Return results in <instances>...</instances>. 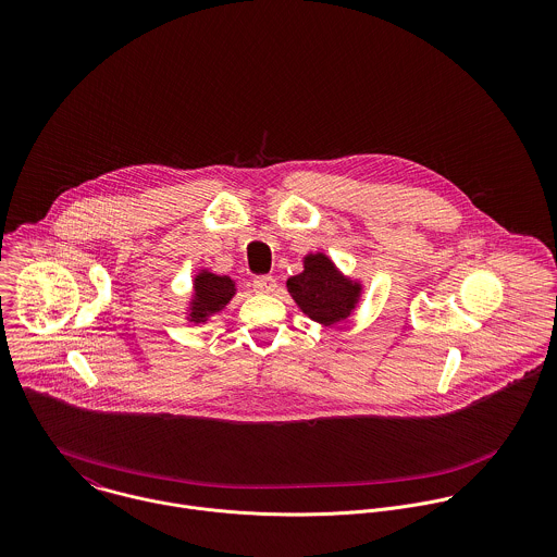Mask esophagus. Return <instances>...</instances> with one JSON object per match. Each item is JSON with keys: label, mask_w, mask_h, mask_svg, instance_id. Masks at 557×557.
Here are the masks:
<instances>
[{"label": "esophagus", "mask_w": 557, "mask_h": 557, "mask_svg": "<svg viewBox=\"0 0 557 557\" xmlns=\"http://www.w3.org/2000/svg\"><path fill=\"white\" fill-rule=\"evenodd\" d=\"M276 289V281L272 276H257L252 281V292L255 294H272Z\"/></svg>", "instance_id": "obj_1"}]
</instances>
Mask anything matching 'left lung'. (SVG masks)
Masks as SVG:
<instances>
[{
  "label": "left lung",
  "mask_w": 557,
  "mask_h": 557,
  "mask_svg": "<svg viewBox=\"0 0 557 557\" xmlns=\"http://www.w3.org/2000/svg\"><path fill=\"white\" fill-rule=\"evenodd\" d=\"M287 292L305 315L334 325L354 313L362 285L343 276L323 252H311L305 257V270L287 281Z\"/></svg>",
  "instance_id": "1"
}]
</instances>
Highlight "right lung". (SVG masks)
Here are the masks:
<instances>
[{
    "mask_svg": "<svg viewBox=\"0 0 557 557\" xmlns=\"http://www.w3.org/2000/svg\"><path fill=\"white\" fill-rule=\"evenodd\" d=\"M193 300L188 307V321L203 323L210 315L223 311L236 294V283L230 276L201 270L193 283Z\"/></svg>",
    "mask_w": 557,
    "mask_h": 557,
    "instance_id": "obj_1",
    "label": "right lung"
}]
</instances>
